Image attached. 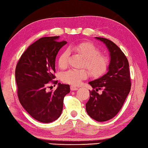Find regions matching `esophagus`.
Masks as SVG:
<instances>
[{
  "instance_id": "1",
  "label": "esophagus",
  "mask_w": 148,
  "mask_h": 148,
  "mask_svg": "<svg viewBox=\"0 0 148 148\" xmlns=\"http://www.w3.org/2000/svg\"><path fill=\"white\" fill-rule=\"evenodd\" d=\"M70 89H71V91H75V90H79V88L76 87V86H71Z\"/></svg>"
}]
</instances>
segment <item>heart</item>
Returning a JSON list of instances; mask_svg holds the SVG:
<instances>
[{
  "label": "heart",
  "instance_id": "b5f03b06",
  "mask_svg": "<svg viewBox=\"0 0 148 148\" xmlns=\"http://www.w3.org/2000/svg\"><path fill=\"white\" fill-rule=\"evenodd\" d=\"M71 51L79 53L86 58L84 66L87 68L92 76L99 77L104 74L110 65V61L104 55L100 54V50L90 42H80L69 47ZM69 53L68 50L64 51L58 57V64L61 69L68 66V59ZM88 72L85 69H70L64 73L62 80L71 85H79L82 80L87 79Z\"/></svg>",
  "mask_w": 148,
  "mask_h": 148
}]
</instances>
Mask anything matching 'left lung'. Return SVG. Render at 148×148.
Here are the masks:
<instances>
[{
    "mask_svg": "<svg viewBox=\"0 0 148 148\" xmlns=\"http://www.w3.org/2000/svg\"><path fill=\"white\" fill-rule=\"evenodd\" d=\"M102 42L110 55L108 72L99 79L89 82L93 90L86 104V112L96 121L105 122L113 118L121 110L131 90L129 62L122 50L112 41L95 37ZM99 90L102 93L99 94Z\"/></svg>",
    "mask_w": 148,
    "mask_h": 148,
    "instance_id": "left-lung-1",
    "label": "left lung"
}]
</instances>
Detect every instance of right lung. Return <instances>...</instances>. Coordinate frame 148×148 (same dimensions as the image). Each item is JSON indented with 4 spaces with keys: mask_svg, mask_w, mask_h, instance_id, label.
<instances>
[{
    "mask_svg": "<svg viewBox=\"0 0 148 148\" xmlns=\"http://www.w3.org/2000/svg\"><path fill=\"white\" fill-rule=\"evenodd\" d=\"M59 37L40 38L26 49L15 69L18 100L25 110L43 123L53 122L63 109L64 98L70 92L69 85L58 83L54 92H47L49 82L56 84L55 58L60 48L67 44Z\"/></svg>",
    "mask_w": 148,
    "mask_h": 148,
    "instance_id": "obj_1",
    "label": "right lung"
}]
</instances>
